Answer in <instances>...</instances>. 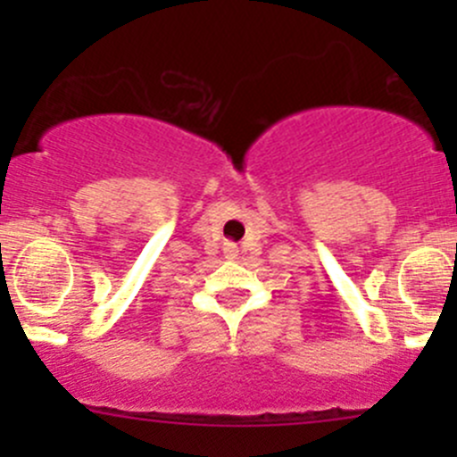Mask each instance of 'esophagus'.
<instances>
[{"label":"esophagus","instance_id":"esophagus-1","mask_svg":"<svg viewBox=\"0 0 457 457\" xmlns=\"http://www.w3.org/2000/svg\"><path fill=\"white\" fill-rule=\"evenodd\" d=\"M223 254H225V258H238V245H237V243H225Z\"/></svg>","mask_w":457,"mask_h":457}]
</instances>
